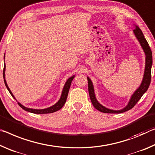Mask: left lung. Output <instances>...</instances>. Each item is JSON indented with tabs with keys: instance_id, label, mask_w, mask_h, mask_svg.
<instances>
[{
	"instance_id": "8db88e82",
	"label": "left lung",
	"mask_w": 155,
	"mask_h": 155,
	"mask_svg": "<svg viewBox=\"0 0 155 155\" xmlns=\"http://www.w3.org/2000/svg\"><path fill=\"white\" fill-rule=\"evenodd\" d=\"M135 29L133 30L134 34H135L137 39L140 43L141 46L143 49L144 53L146 55V65H145V70H144V74L143 80H142L141 84L139 86V88L137 89L133 95H132L131 97L129 100V102L128 103L127 106L123 109L121 110H111L108 108H106L98 102V101L96 99L95 91H94V87H93L92 81L88 77H87L88 80V93H89L90 99L92 102L93 105L94 107L100 111L101 113H121L124 112H126L130 109L133 108L138 101L140 100L144 93H145L150 86L151 81V68L152 64H153V55H152V51L150 49V47H149V45L147 40H146L145 37L142 33L141 30L139 29V27L137 25H135Z\"/></svg>"
}]
</instances>
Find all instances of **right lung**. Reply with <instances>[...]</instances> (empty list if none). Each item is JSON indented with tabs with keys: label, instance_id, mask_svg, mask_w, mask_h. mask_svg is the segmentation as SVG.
I'll return each mask as SVG.
<instances>
[{
	"label": "right lung",
	"instance_id": "1",
	"mask_svg": "<svg viewBox=\"0 0 155 155\" xmlns=\"http://www.w3.org/2000/svg\"><path fill=\"white\" fill-rule=\"evenodd\" d=\"M4 59H5V57H4ZM5 64H4V68H3V78H4L5 84L7 90L9 91L10 94H11L12 97H13L15 99V100H16V98H15L14 95L12 94V91H10L9 88L8 87V86H7V84L6 80H5ZM74 77H75V75H73L71 78H68V79L67 80V82H66L64 86V88H63V90H62V94H61V97L60 98V100H58V101L56 104H55L54 105L50 106V107H49V108H45V109H34V108H29L25 107V106H24L23 105H22L21 104L19 103V102H18V105L22 109H23V110L28 111V112L35 113V114L51 113L55 112V111L59 110L60 109H61L63 107V106H64V104L66 102V100H67V96H68V91H69V88H70V87H71V84L72 80H73Z\"/></svg>",
	"mask_w": 155,
	"mask_h": 155
}]
</instances>
